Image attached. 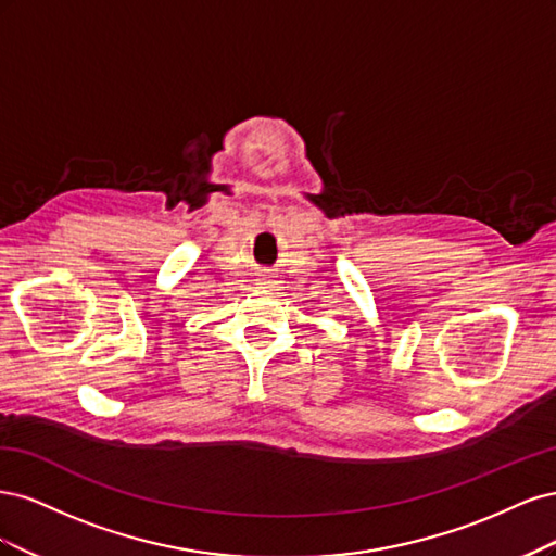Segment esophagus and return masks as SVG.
I'll return each instance as SVG.
<instances>
[{
  "label": "esophagus",
  "mask_w": 556,
  "mask_h": 556,
  "mask_svg": "<svg viewBox=\"0 0 556 556\" xmlns=\"http://www.w3.org/2000/svg\"><path fill=\"white\" fill-rule=\"evenodd\" d=\"M260 285H262V288H266V290H274V288H276V280H271V278H264Z\"/></svg>",
  "instance_id": "34e87169"
}]
</instances>
